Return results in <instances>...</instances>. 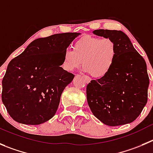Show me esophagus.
Returning a JSON list of instances; mask_svg holds the SVG:
<instances>
[{"instance_id": "esophagus-1", "label": "esophagus", "mask_w": 153, "mask_h": 153, "mask_svg": "<svg viewBox=\"0 0 153 153\" xmlns=\"http://www.w3.org/2000/svg\"><path fill=\"white\" fill-rule=\"evenodd\" d=\"M85 82H86V83H89L90 81H91V79H90L88 77H87V76H85Z\"/></svg>"}]
</instances>
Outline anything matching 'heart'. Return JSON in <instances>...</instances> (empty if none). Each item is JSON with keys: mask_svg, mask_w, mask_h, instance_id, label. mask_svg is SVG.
I'll use <instances>...</instances> for the list:
<instances>
[{"mask_svg": "<svg viewBox=\"0 0 153 153\" xmlns=\"http://www.w3.org/2000/svg\"><path fill=\"white\" fill-rule=\"evenodd\" d=\"M116 56V44L111 39L86 35L76 41L74 50L65 49L62 65L64 70L72 72L81 66L82 61L85 72L101 78L110 72Z\"/></svg>", "mask_w": 153, "mask_h": 153, "instance_id": "obj_1", "label": "heart"}]
</instances>
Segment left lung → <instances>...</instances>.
Segmentation results:
<instances>
[{"label": "left lung", "mask_w": 153, "mask_h": 153, "mask_svg": "<svg viewBox=\"0 0 153 153\" xmlns=\"http://www.w3.org/2000/svg\"><path fill=\"white\" fill-rule=\"evenodd\" d=\"M92 33L111 39L117 56L107 75L87 85L88 106L93 115L107 126L132 123L147 102L149 79L146 62L124 32L99 29Z\"/></svg>", "instance_id": "left-lung-1"}]
</instances>
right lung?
Listing matches in <instances>:
<instances>
[{
  "label": "right lung",
  "mask_w": 153,
  "mask_h": 153,
  "mask_svg": "<svg viewBox=\"0 0 153 153\" xmlns=\"http://www.w3.org/2000/svg\"><path fill=\"white\" fill-rule=\"evenodd\" d=\"M79 35L63 33L37 38L10 61L1 97L15 121L34 126L55 116L64 89L74 78L60 67L64 52Z\"/></svg>",
  "instance_id": "right-lung-1"
}]
</instances>
